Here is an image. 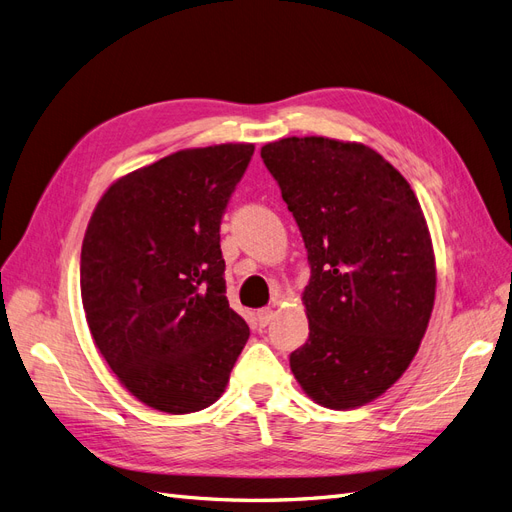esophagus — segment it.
I'll return each instance as SVG.
<instances>
[{"mask_svg": "<svg viewBox=\"0 0 512 512\" xmlns=\"http://www.w3.org/2000/svg\"><path fill=\"white\" fill-rule=\"evenodd\" d=\"M256 320H258V327H267V324L273 320V309L271 307H265V309H258L256 314Z\"/></svg>", "mask_w": 512, "mask_h": 512, "instance_id": "34e87169", "label": "esophagus"}]
</instances>
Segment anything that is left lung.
Returning a JSON list of instances; mask_svg holds the SVG:
<instances>
[{
  "instance_id": "8db88e82",
  "label": "left lung",
  "mask_w": 512,
  "mask_h": 512,
  "mask_svg": "<svg viewBox=\"0 0 512 512\" xmlns=\"http://www.w3.org/2000/svg\"><path fill=\"white\" fill-rule=\"evenodd\" d=\"M260 158L312 269L309 337L290 354L292 374L324 408L369 404L408 369L436 299L423 209L399 170L361 143L290 136Z\"/></svg>"
}]
</instances>
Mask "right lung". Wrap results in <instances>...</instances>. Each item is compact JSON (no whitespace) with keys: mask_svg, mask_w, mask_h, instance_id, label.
<instances>
[{"mask_svg":"<svg viewBox=\"0 0 512 512\" xmlns=\"http://www.w3.org/2000/svg\"><path fill=\"white\" fill-rule=\"evenodd\" d=\"M254 145L183 149L117 179L91 215L81 297L121 384L168 414L226 389L250 329L226 299L220 224Z\"/></svg>","mask_w":512,"mask_h":512,"instance_id":"add662e5","label":"right lung"}]
</instances>
